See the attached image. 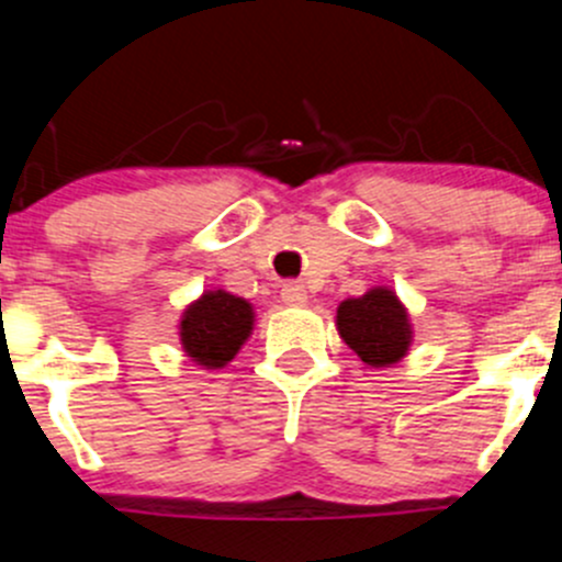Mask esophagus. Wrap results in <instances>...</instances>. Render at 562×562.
Listing matches in <instances>:
<instances>
[{
  "label": "esophagus",
  "mask_w": 562,
  "mask_h": 562,
  "mask_svg": "<svg viewBox=\"0 0 562 562\" xmlns=\"http://www.w3.org/2000/svg\"><path fill=\"white\" fill-rule=\"evenodd\" d=\"M280 296H282V302L288 304V307H299V304L307 302V291H304L302 282H296V280L285 282V285H282V291H280Z\"/></svg>",
  "instance_id": "1"
}]
</instances>
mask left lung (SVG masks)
Masks as SVG:
<instances>
[{
  "instance_id": "left-lung-1",
  "label": "left lung",
  "mask_w": 562,
  "mask_h": 562,
  "mask_svg": "<svg viewBox=\"0 0 562 562\" xmlns=\"http://www.w3.org/2000/svg\"><path fill=\"white\" fill-rule=\"evenodd\" d=\"M337 331L370 370L402 361L413 342L407 307L386 285L370 288L359 299H345L337 307Z\"/></svg>"
}]
</instances>
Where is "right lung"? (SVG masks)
Instances as JSON below:
<instances>
[{
    "label": "right lung",
    "mask_w": 562,
    "mask_h": 562,
    "mask_svg": "<svg viewBox=\"0 0 562 562\" xmlns=\"http://www.w3.org/2000/svg\"><path fill=\"white\" fill-rule=\"evenodd\" d=\"M255 326L252 304L228 291H203L179 317L181 350L203 370H223L236 359Z\"/></svg>",
    "instance_id": "obj_1"
}]
</instances>
